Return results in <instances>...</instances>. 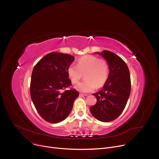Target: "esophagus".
Returning a JSON list of instances; mask_svg holds the SVG:
<instances>
[{"label":"esophagus","mask_w":159,"mask_h":159,"mask_svg":"<svg viewBox=\"0 0 159 159\" xmlns=\"http://www.w3.org/2000/svg\"><path fill=\"white\" fill-rule=\"evenodd\" d=\"M88 95H86V94H83V93H80L79 94V96L80 97H86Z\"/></svg>","instance_id":"34e87169"}]
</instances>
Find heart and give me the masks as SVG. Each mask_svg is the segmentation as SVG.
Listing matches in <instances>:
<instances>
[{
  "mask_svg": "<svg viewBox=\"0 0 159 159\" xmlns=\"http://www.w3.org/2000/svg\"><path fill=\"white\" fill-rule=\"evenodd\" d=\"M72 83L76 84L85 74L86 80L79 83L75 88L82 93H89L94 91L97 86L101 87L105 84L109 75L107 64L101 58L94 56L80 58L77 66L71 64L67 70Z\"/></svg>",
  "mask_w": 159,
  "mask_h": 159,
  "instance_id": "heart-1",
  "label": "heart"
}]
</instances>
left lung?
Returning a JSON list of instances; mask_svg holds the SVG:
<instances>
[{
  "instance_id": "left-lung-1",
  "label": "left lung",
  "mask_w": 159,
  "mask_h": 159,
  "mask_svg": "<svg viewBox=\"0 0 159 159\" xmlns=\"http://www.w3.org/2000/svg\"><path fill=\"white\" fill-rule=\"evenodd\" d=\"M95 53L106 61L109 75L102 89L93 94L97 103L89 110L97 120L108 122L117 118L126 107L131 92L130 74L127 64L117 55L106 50Z\"/></svg>"
}]
</instances>
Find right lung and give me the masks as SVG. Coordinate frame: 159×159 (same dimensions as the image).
Listing matches in <instances>:
<instances>
[{
    "label": "right lung",
    "instance_id": "obj_1",
    "mask_svg": "<svg viewBox=\"0 0 159 159\" xmlns=\"http://www.w3.org/2000/svg\"><path fill=\"white\" fill-rule=\"evenodd\" d=\"M74 59L68 54L52 52L42 58L33 70L31 98L39 114L48 122L66 119L79 97L75 89L62 92L71 84L67 70Z\"/></svg>",
    "mask_w": 159,
    "mask_h": 159
}]
</instances>
